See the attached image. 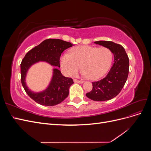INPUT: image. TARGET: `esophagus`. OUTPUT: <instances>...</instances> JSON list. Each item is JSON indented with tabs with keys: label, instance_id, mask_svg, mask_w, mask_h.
<instances>
[{
	"label": "esophagus",
	"instance_id": "1",
	"mask_svg": "<svg viewBox=\"0 0 151 151\" xmlns=\"http://www.w3.org/2000/svg\"><path fill=\"white\" fill-rule=\"evenodd\" d=\"M74 82L75 83H79V84H83L84 83L83 81H79L77 79H74Z\"/></svg>",
	"mask_w": 151,
	"mask_h": 151
}]
</instances>
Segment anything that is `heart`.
Wrapping results in <instances>:
<instances>
[{"mask_svg": "<svg viewBox=\"0 0 151 151\" xmlns=\"http://www.w3.org/2000/svg\"><path fill=\"white\" fill-rule=\"evenodd\" d=\"M113 59L112 52L106 47L81 46L72 48L69 54L60 57V66L65 74L74 76L80 67L87 78L96 80L108 70Z\"/></svg>", "mask_w": 151, "mask_h": 151, "instance_id": "heart-1", "label": "heart"}]
</instances>
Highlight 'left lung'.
Here are the masks:
<instances>
[{
	"instance_id": "8db88e82",
	"label": "left lung",
	"mask_w": 151,
	"mask_h": 151,
	"mask_svg": "<svg viewBox=\"0 0 151 151\" xmlns=\"http://www.w3.org/2000/svg\"><path fill=\"white\" fill-rule=\"evenodd\" d=\"M94 43L109 48L114 55L113 65L104 78L93 82V89L86 95L96 101L111 99L120 93L124 86L129 71V60L122 45L113 42L98 41Z\"/></svg>"
}]
</instances>
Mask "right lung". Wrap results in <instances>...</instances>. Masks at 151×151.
Segmentation results:
<instances>
[{
	"label": "right lung",
	"instance_id": "obj_1",
	"mask_svg": "<svg viewBox=\"0 0 151 151\" xmlns=\"http://www.w3.org/2000/svg\"><path fill=\"white\" fill-rule=\"evenodd\" d=\"M73 46L60 39H47L26 54L21 63V77L22 86L29 96L37 103L45 106H55L62 102L68 95L72 79L64 77L58 68L53 69V75L47 88L40 92L31 91L26 83L29 68L39 62H44L55 67H60V58L65 50Z\"/></svg>",
	"mask_w": 151,
	"mask_h": 151
}]
</instances>
